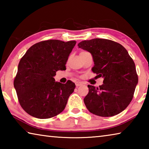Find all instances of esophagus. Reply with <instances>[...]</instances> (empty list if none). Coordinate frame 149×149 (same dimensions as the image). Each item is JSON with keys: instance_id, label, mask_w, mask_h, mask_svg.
<instances>
[{"instance_id": "obj_1", "label": "esophagus", "mask_w": 149, "mask_h": 149, "mask_svg": "<svg viewBox=\"0 0 149 149\" xmlns=\"http://www.w3.org/2000/svg\"><path fill=\"white\" fill-rule=\"evenodd\" d=\"M83 85V83L81 82V81H77L75 83V85H76V87H79L81 86V85Z\"/></svg>"}]
</instances>
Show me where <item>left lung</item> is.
<instances>
[{"label": "left lung", "instance_id": "8db88e82", "mask_svg": "<svg viewBox=\"0 0 149 149\" xmlns=\"http://www.w3.org/2000/svg\"><path fill=\"white\" fill-rule=\"evenodd\" d=\"M78 47L91 54L92 71L104 77L99 87L89 85L84 103L90 112L102 117L114 116L132 101L138 83L135 65L124 47L105 39L83 41Z\"/></svg>", "mask_w": 149, "mask_h": 149}]
</instances>
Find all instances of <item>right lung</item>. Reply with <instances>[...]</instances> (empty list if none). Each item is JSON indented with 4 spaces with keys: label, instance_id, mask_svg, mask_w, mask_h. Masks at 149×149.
Returning <instances> with one entry per match:
<instances>
[{
    "label": "right lung",
    "instance_id": "obj_1",
    "mask_svg": "<svg viewBox=\"0 0 149 149\" xmlns=\"http://www.w3.org/2000/svg\"><path fill=\"white\" fill-rule=\"evenodd\" d=\"M75 41L50 39L35 43L19 62L14 86L22 108L31 116L47 119L61 113L75 85L68 80L56 82L58 70H65V64Z\"/></svg>",
    "mask_w": 149,
    "mask_h": 149
}]
</instances>
